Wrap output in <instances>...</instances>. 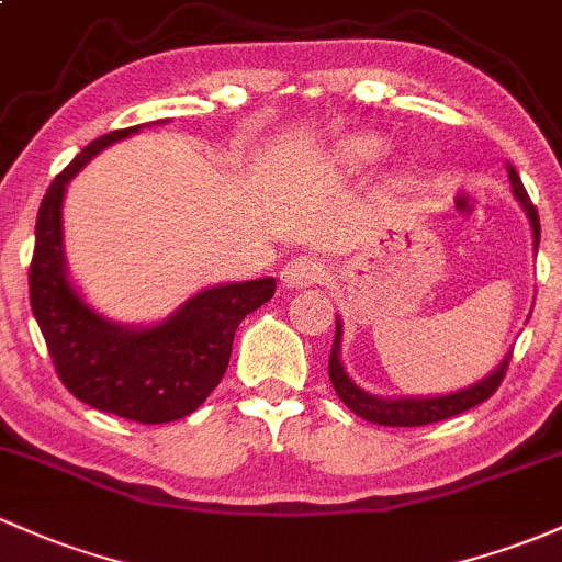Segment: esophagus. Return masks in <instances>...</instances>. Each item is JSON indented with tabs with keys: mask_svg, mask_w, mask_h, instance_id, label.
Masks as SVG:
<instances>
[{
	"mask_svg": "<svg viewBox=\"0 0 562 562\" xmlns=\"http://www.w3.org/2000/svg\"><path fill=\"white\" fill-rule=\"evenodd\" d=\"M329 279V268L316 257H297L281 268V283L286 289H307Z\"/></svg>",
	"mask_w": 562,
	"mask_h": 562,
	"instance_id": "1",
	"label": "esophagus"
}]
</instances>
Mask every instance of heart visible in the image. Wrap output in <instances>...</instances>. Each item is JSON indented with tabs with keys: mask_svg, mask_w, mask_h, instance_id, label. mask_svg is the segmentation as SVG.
I'll list each match as a JSON object with an SVG mask.
<instances>
[{
	"mask_svg": "<svg viewBox=\"0 0 562 562\" xmlns=\"http://www.w3.org/2000/svg\"><path fill=\"white\" fill-rule=\"evenodd\" d=\"M389 149V142L378 134H351L331 149V162L340 171H359V168L378 162Z\"/></svg>",
	"mask_w": 562,
	"mask_h": 562,
	"instance_id": "b5f03b06",
	"label": "heart"
}]
</instances>
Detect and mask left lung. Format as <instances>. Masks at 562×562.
Listing matches in <instances>:
<instances>
[{
  "instance_id": "8db88e82",
  "label": "left lung",
  "mask_w": 562,
  "mask_h": 562,
  "mask_svg": "<svg viewBox=\"0 0 562 562\" xmlns=\"http://www.w3.org/2000/svg\"><path fill=\"white\" fill-rule=\"evenodd\" d=\"M509 171L512 192H515L517 203H520L525 216L530 222V231H533V251H539V238H541V225H539V211H536L533 203H530L528 192L517 177V171L512 166H506ZM340 346H342V322L337 318L335 322V342H331L329 353V380L335 394L340 396L342 404H346L351 413L359 415V418L370 420V424L378 426H428L437 424V420L452 418V415H461L467 409L476 407L485 400H491L501 385V380L506 375V367H509L512 351L501 359V364L491 375H485L476 383L467 385V389H458L452 394L442 396H400V400H391V396H375L370 391H364L361 385H356L351 375L346 372L340 361Z\"/></svg>"
}]
</instances>
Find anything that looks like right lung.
<instances>
[{
    "label": "right lung",
    "mask_w": 562,
    "mask_h": 562,
    "mask_svg": "<svg viewBox=\"0 0 562 562\" xmlns=\"http://www.w3.org/2000/svg\"><path fill=\"white\" fill-rule=\"evenodd\" d=\"M142 128L131 125L99 136L47 187L34 233L29 297L58 378L77 400L136 424H171L195 413L220 385L235 329L273 297L276 279L209 286L149 327L117 324L86 303L66 270V184L101 149Z\"/></svg>",
    "instance_id": "add662e5"
}]
</instances>
